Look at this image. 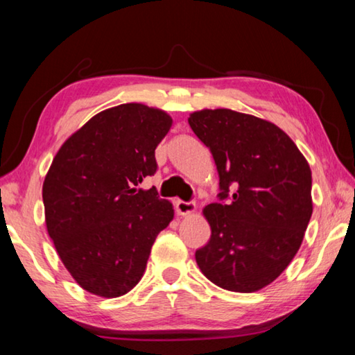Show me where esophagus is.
Wrapping results in <instances>:
<instances>
[{"label": "esophagus", "mask_w": 355, "mask_h": 355, "mask_svg": "<svg viewBox=\"0 0 355 355\" xmlns=\"http://www.w3.org/2000/svg\"><path fill=\"white\" fill-rule=\"evenodd\" d=\"M175 209L178 216H191L196 211V203L175 200Z\"/></svg>", "instance_id": "1"}]
</instances>
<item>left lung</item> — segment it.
<instances>
[{"mask_svg": "<svg viewBox=\"0 0 355 355\" xmlns=\"http://www.w3.org/2000/svg\"><path fill=\"white\" fill-rule=\"evenodd\" d=\"M189 127L218 167L220 199L202 209L211 228L196 252L202 274L224 290L255 293L279 277L313 213L311 171L296 144L269 120L225 107L189 114Z\"/></svg>", "mask_w": 355, "mask_h": 355, "instance_id": "left-lung-1", "label": "left lung"}]
</instances>
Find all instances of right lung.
Here are the masks:
<instances>
[{
    "mask_svg": "<svg viewBox=\"0 0 355 355\" xmlns=\"http://www.w3.org/2000/svg\"><path fill=\"white\" fill-rule=\"evenodd\" d=\"M171 127L166 111L123 103L95 114L53 158L42 188L46 232L87 293L112 299L133 290L173 219L169 200L137 188L155 173V150Z\"/></svg>",
    "mask_w": 355,
    "mask_h": 355,
    "instance_id": "1",
    "label": "right lung"
}]
</instances>
